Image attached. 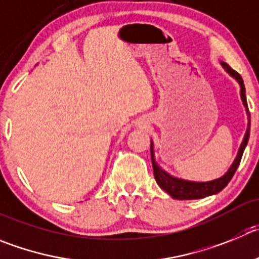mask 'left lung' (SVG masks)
Instances as JSON below:
<instances>
[{
	"label": "left lung",
	"instance_id": "obj_1",
	"mask_svg": "<svg viewBox=\"0 0 259 259\" xmlns=\"http://www.w3.org/2000/svg\"><path fill=\"white\" fill-rule=\"evenodd\" d=\"M221 66L224 67L225 71L228 72L230 76H233L236 81L240 85V97L241 101H243V105L245 107L246 116H248V126H246L245 135L243 138V142L240 144V148H239L238 154H236L235 159H234L233 165L230 166V168L228 170V172L225 174L224 176L219 179H214L211 181H189L184 180V179H178L171 176L170 174L166 172L165 170L159 167L158 163L156 162L154 159V152H153V143L151 142V158H152V166H153V174L154 179H156L157 184L159 185V188H162L167 194H170L174 199H200V198L208 197V195L217 194L219 192H221L226 185L229 184V181L231 180V178L235 174L236 168H238L239 163H240V159L243 157L244 149H245L246 144H248V139H249L250 134V113L248 111V105H246V97H245V87H244L243 79H241L240 75L235 71V70L231 69L226 62H220Z\"/></svg>",
	"mask_w": 259,
	"mask_h": 259
}]
</instances>
